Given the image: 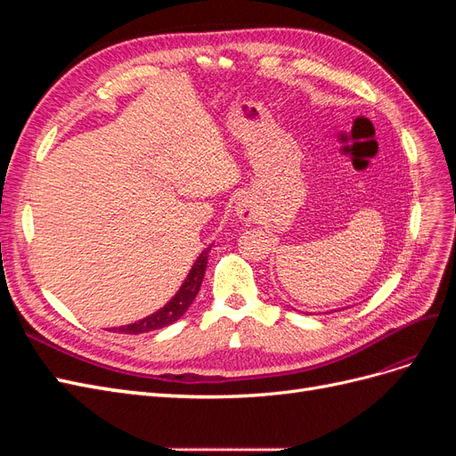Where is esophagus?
<instances>
[{"instance_id": "34e87169", "label": "esophagus", "mask_w": 456, "mask_h": 456, "mask_svg": "<svg viewBox=\"0 0 456 456\" xmlns=\"http://www.w3.org/2000/svg\"><path fill=\"white\" fill-rule=\"evenodd\" d=\"M236 215L243 220L251 218L253 216V203L247 200V198H241L238 203H236Z\"/></svg>"}]
</instances>
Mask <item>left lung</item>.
<instances>
[{
  "label": "left lung",
  "mask_w": 456,
  "mask_h": 456,
  "mask_svg": "<svg viewBox=\"0 0 456 456\" xmlns=\"http://www.w3.org/2000/svg\"><path fill=\"white\" fill-rule=\"evenodd\" d=\"M340 310H344V308H340ZM330 312H333V310H330ZM335 312H337V310H335Z\"/></svg>",
  "instance_id": "obj_1"
}]
</instances>
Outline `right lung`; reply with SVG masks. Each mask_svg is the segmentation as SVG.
I'll use <instances>...</instances> for the list:
<instances>
[{"label":"right lung","instance_id":"add662e5","mask_svg":"<svg viewBox=\"0 0 456 456\" xmlns=\"http://www.w3.org/2000/svg\"><path fill=\"white\" fill-rule=\"evenodd\" d=\"M211 247H213V243L207 245L205 249L200 253V256L196 258L194 265H191L188 275L184 278L183 285L178 287V291L173 295V298L167 302V305L161 306L154 314L142 317V320H139V322H133L129 325H121V327H112L110 330H114V333H126V335H141V333H148V330L163 329V327H167V325L181 320V317L191 306V302H194L196 295L200 293V287H201L205 268H207V256H209Z\"/></svg>","mask_w":456,"mask_h":456}]
</instances>
